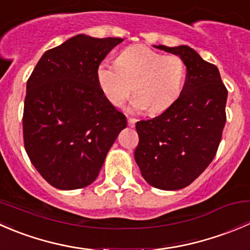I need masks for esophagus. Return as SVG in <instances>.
<instances>
[{"label":"esophagus","mask_w":250,"mask_h":250,"mask_svg":"<svg viewBox=\"0 0 250 250\" xmlns=\"http://www.w3.org/2000/svg\"><path fill=\"white\" fill-rule=\"evenodd\" d=\"M135 122H137V120H135V118H128V125H129L130 128L134 127Z\"/></svg>","instance_id":"34e87169"}]
</instances>
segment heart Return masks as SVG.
Here are the masks:
<instances>
[{
  "label": "heart",
  "mask_w": 250,
  "mask_h": 250,
  "mask_svg": "<svg viewBox=\"0 0 250 250\" xmlns=\"http://www.w3.org/2000/svg\"><path fill=\"white\" fill-rule=\"evenodd\" d=\"M186 69L178 55H165L145 46L128 47L118 55L117 64L100 62L97 70L99 87L112 105L122 104L132 89L137 94L130 109H148L151 113L167 110L178 99Z\"/></svg>",
  "instance_id": "obj_1"
}]
</instances>
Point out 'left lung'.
Wrapping results in <instances>:
<instances>
[{"label": "left lung", "mask_w": 250, "mask_h": 250, "mask_svg": "<svg viewBox=\"0 0 250 250\" xmlns=\"http://www.w3.org/2000/svg\"><path fill=\"white\" fill-rule=\"evenodd\" d=\"M183 59L188 74L178 99L160 116L135 125L134 158L146 183L160 190L190 185L210 165L225 127L228 89L215 65L188 46H153Z\"/></svg>", "instance_id": "1"}]
</instances>
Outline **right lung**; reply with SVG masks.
I'll use <instances>...</instances> for the list:
<instances>
[{
	"label": "right lung",
	"instance_id": "1",
	"mask_svg": "<svg viewBox=\"0 0 250 250\" xmlns=\"http://www.w3.org/2000/svg\"><path fill=\"white\" fill-rule=\"evenodd\" d=\"M122 39L76 35L47 50L26 83L24 145L54 188L76 190L99 175L127 118L99 87L97 70Z\"/></svg>",
	"mask_w": 250,
	"mask_h": 250
}]
</instances>
